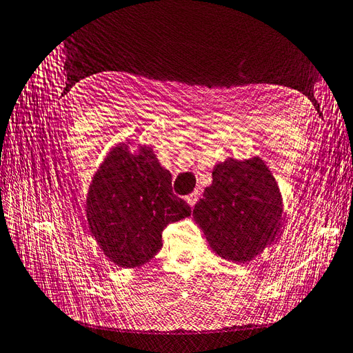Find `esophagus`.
Segmentation results:
<instances>
[{"label": "esophagus", "instance_id": "34e87169", "mask_svg": "<svg viewBox=\"0 0 353 353\" xmlns=\"http://www.w3.org/2000/svg\"><path fill=\"white\" fill-rule=\"evenodd\" d=\"M186 201H188V204H189L190 207H194V205L196 204V201H198V192L189 194V195L186 196Z\"/></svg>", "mask_w": 353, "mask_h": 353}]
</instances>
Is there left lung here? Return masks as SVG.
Listing matches in <instances>:
<instances>
[{"instance_id":"left-lung-1","label":"left lung","mask_w":353,"mask_h":353,"mask_svg":"<svg viewBox=\"0 0 353 353\" xmlns=\"http://www.w3.org/2000/svg\"><path fill=\"white\" fill-rule=\"evenodd\" d=\"M283 198L270 170L259 157L228 158L213 168V183L194 208L216 254L247 263L274 243L281 228Z\"/></svg>"}]
</instances>
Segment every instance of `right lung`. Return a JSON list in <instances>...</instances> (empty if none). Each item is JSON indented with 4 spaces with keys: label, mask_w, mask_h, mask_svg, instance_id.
<instances>
[{
    "label": "right lung",
    "mask_w": 353,
    "mask_h": 353,
    "mask_svg": "<svg viewBox=\"0 0 353 353\" xmlns=\"http://www.w3.org/2000/svg\"><path fill=\"white\" fill-rule=\"evenodd\" d=\"M88 229L105 256L119 268H137L163 247L168 223L190 216L186 201L173 194L171 174L154 150L139 152L119 143L109 150L87 194Z\"/></svg>",
    "instance_id": "1"
}]
</instances>
